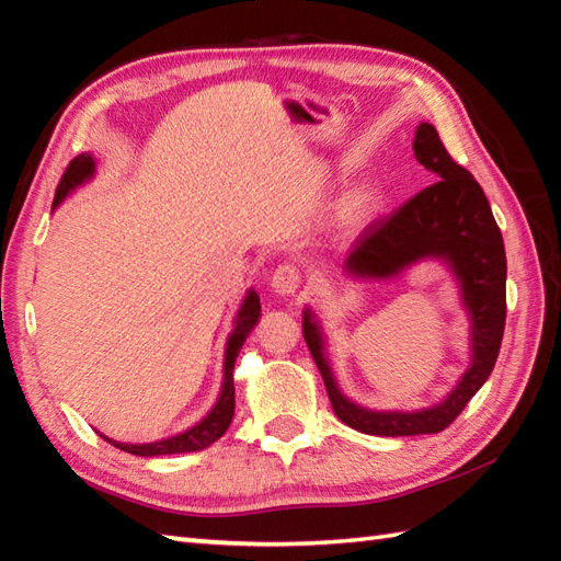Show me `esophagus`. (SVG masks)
I'll return each mask as SVG.
<instances>
[{"mask_svg": "<svg viewBox=\"0 0 561 561\" xmlns=\"http://www.w3.org/2000/svg\"><path fill=\"white\" fill-rule=\"evenodd\" d=\"M299 284H301V272L294 265H279L277 270H274L272 279H270V287L274 289V294H279V296L296 294Z\"/></svg>", "mask_w": 561, "mask_h": 561, "instance_id": "1", "label": "esophagus"}]
</instances>
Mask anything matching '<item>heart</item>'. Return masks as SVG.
<instances>
[{"instance_id": "1", "label": "heart", "mask_w": 561, "mask_h": 561, "mask_svg": "<svg viewBox=\"0 0 561 561\" xmlns=\"http://www.w3.org/2000/svg\"><path fill=\"white\" fill-rule=\"evenodd\" d=\"M380 202H383V190H380V185L364 183L342 199L340 217L344 221H359L364 217H371L380 207Z\"/></svg>"}]
</instances>
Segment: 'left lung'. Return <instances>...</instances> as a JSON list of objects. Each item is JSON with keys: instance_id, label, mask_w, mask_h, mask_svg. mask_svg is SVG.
Masks as SVG:
<instances>
[{"instance_id": "8db88e82", "label": "left lung", "mask_w": 561, "mask_h": 561, "mask_svg": "<svg viewBox=\"0 0 561 561\" xmlns=\"http://www.w3.org/2000/svg\"><path fill=\"white\" fill-rule=\"evenodd\" d=\"M414 157L440 181L424 187L388 219L366 226L344 257L352 279H392L422 260H440L453 272L470 318V366L434 408L400 412L368 410L352 402L332 374L325 335L311 308H304V340L313 354L340 422L371 436L438 434L465 410L490 378L506 323V250L480 183L450 159L434 125L422 123Z\"/></svg>"}]
</instances>
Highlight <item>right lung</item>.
<instances>
[{"label": "right lung", "instance_id": "obj_1", "mask_svg": "<svg viewBox=\"0 0 561 561\" xmlns=\"http://www.w3.org/2000/svg\"><path fill=\"white\" fill-rule=\"evenodd\" d=\"M93 173H96V159H93L91 153H81V157L71 161L67 165L62 181H59V185H57V195H55L53 207L57 209L59 205H62L67 195L75 193L79 185L89 183ZM257 320H260V296L255 294V289H250L233 318L231 335H229V340H226L224 380H221L219 398H217V402H214V408L205 416H202L195 426H190V428H185V432L169 436V438L151 440V444H121V440H113L103 434L101 436L108 440V444H113L115 448L133 453V456H141V458L173 456V453H193V450H202V448L211 446L214 440H219L226 428H229V424L233 420V410H236V390H233L236 356H238V352H241L245 337L250 335V330L257 325Z\"/></svg>", "mask_w": 561, "mask_h": 561}]
</instances>
